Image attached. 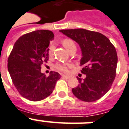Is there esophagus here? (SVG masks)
Masks as SVG:
<instances>
[{
	"instance_id": "34e87169",
	"label": "esophagus",
	"mask_w": 129,
	"mask_h": 129,
	"mask_svg": "<svg viewBox=\"0 0 129 129\" xmlns=\"http://www.w3.org/2000/svg\"><path fill=\"white\" fill-rule=\"evenodd\" d=\"M61 76H62V77L66 78V79H70V76H68V75H62Z\"/></svg>"
}]
</instances>
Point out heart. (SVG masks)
Returning a JSON list of instances; mask_svg holds the SVG:
<instances>
[{
    "label": "heart",
    "mask_w": 129,
    "mask_h": 129,
    "mask_svg": "<svg viewBox=\"0 0 129 129\" xmlns=\"http://www.w3.org/2000/svg\"><path fill=\"white\" fill-rule=\"evenodd\" d=\"M62 44L68 52H70L73 48H76V44H75V42L70 39H65L63 40ZM53 51H54V46H51L48 50V53H49L50 56L52 54ZM70 67H71V65L66 64V63H58V64L56 65V68L59 71H63L64 73L68 72V68Z\"/></svg>",
    "instance_id": "heart-1"
}]
</instances>
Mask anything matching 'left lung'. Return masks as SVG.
<instances>
[{
    "mask_svg": "<svg viewBox=\"0 0 129 129\" xmlns=\"http://www.w3.org/2000/svg\"><path fill=\"white\" fill-rule=\"evenodd\" d=\"M60 32L79 44L82 52V80L73 94L84 102H94L109 91L116 75L117 55L108 38L102 33L84 29H62Z\"/></svg>",
    "mask_w": 129,
    "mask_h": 129,
    "instance_id": "8db88e82",
    "label": "left lung"
}]
</instances>
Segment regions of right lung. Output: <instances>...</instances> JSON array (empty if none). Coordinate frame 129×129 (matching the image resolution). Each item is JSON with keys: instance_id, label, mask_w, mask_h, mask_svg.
Here are the masks:
<instances>
[{"instance_id": "right-lung-1", "label": "right lung", "mask_w": 129, "mask_h": 129, "mask_svg": "<svg viewBox=\"0 0 129 129\" xmlns=\"http://www.w3.org/2000/svg\"><path fill=\"white\" fill-rule=\"evenodd\" d=\"M54 35L37 30L19 37L8 59V70L16 89L31 101H40L51 94L60 75L50 71L46 77L41 66L48 60V46Z\"/></svg>"}]
</instances>
